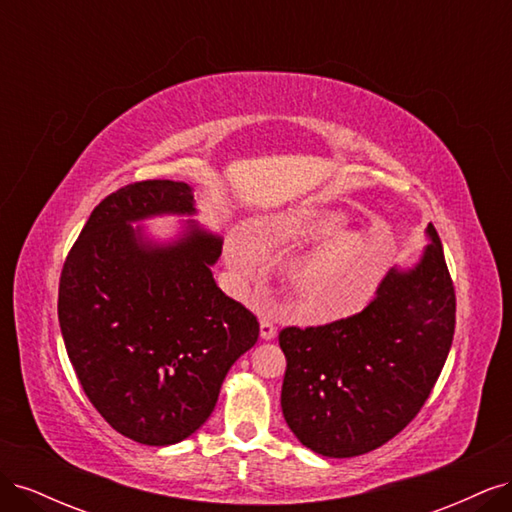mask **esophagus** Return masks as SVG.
I'll list each match as a JSON object with an SVG mask.
<instances>
[{
    "label": "esophagus",
    "mask_w": 512,
    "mask_h": 512,
    "mask_svg": "<svg viewBox=\"0 0 512 512\" xmlns=\"http://www.w3.org/2000/svg\"><path fill=\"white\" fill-rule=\"evenodd\" d=\"M275 335H277V327L273 324V320H269V318H262L260 320V337L262 339H275Z\"/></svg>",
    "instance_id": "34e87169"
}]
</instances>
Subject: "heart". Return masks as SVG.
<instances>
[{
    "mask_svg": "<svg viewBox=\"0 0 512 512\" xmlns=\"http://www.w3.org/2000/svg\"><path fill=\"white\" fill-rule=\"evenodd\" d=\"M342 226L339 215H322L303 222H282L254 241V250L265 254L269 243H305L329 237ZM230 269L241 280L252 277L256 256L245 241L232 237L226 243ZM386 271L382 243H371L363 232L342 230L303 258L290 275V286L299 301L318 318H339L361 309L376 292Z\"/></svg>",
    "mask_w": 512,
    "mask_h": 512,
    "instance_id": "obj_1",
    "label": "heart"
}]
</instances>
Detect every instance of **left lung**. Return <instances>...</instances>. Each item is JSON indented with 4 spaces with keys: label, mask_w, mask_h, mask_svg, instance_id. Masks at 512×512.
<instances>
[{
    "label": "left lung",
    "mask_w": 512,
    "mask_h": 512,
    "mask_svg": "<svg viewBox=\"0 0 512 512\" xmlns=\"http://www.w3.org/2000/svg\"><path fill=\"white\" fill-rule=\"evenodd\" d=\"M412 269H391L363 312L322 327H286L282 412L324 457L365 455L423 408L455 335V288L433 224Z\"/></svg>",
    "instance_id": "1"
}]
</instances>
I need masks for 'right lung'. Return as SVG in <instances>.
I'll return each mask as SVG.
<instances>
[{
  "label": "right lung",
  "instance_id": "add662e5",
  "mask_svg": "<svg viewBox=\"0 0 512 512\" xmlns=\"http://www.w3.org/2000/svg\"><path fill=\"white\" fill-rule=\"evenodd\" d=\"M164 213H196L188 183L136 181L108 194L64 262L57 303L85 395L121 436L147 446L190 438L260 333L213 280L220 237L190 224L158 245L132 226Z\"/></svg>",
  "mask_w": 512,
  "mask_h": 512
}]
</instances>
